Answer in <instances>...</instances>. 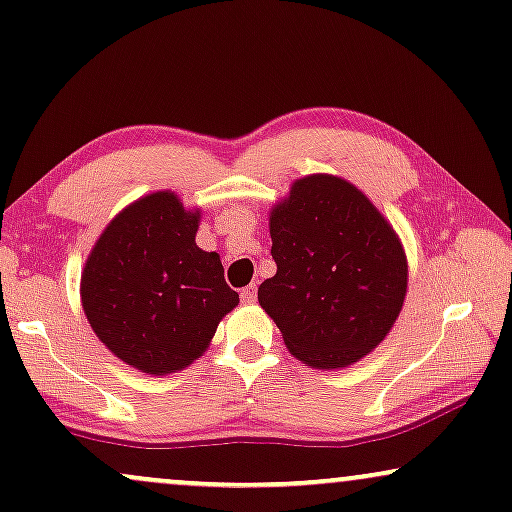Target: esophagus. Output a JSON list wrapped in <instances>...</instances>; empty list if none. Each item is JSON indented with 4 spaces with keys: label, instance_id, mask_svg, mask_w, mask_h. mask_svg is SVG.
<instances>
[{
    "label": "esophagus",
    "instance_id": "obj_1",
    "mask_svg": "<svg viewBox=\"0 0 512 512\" xmlns=\"http://www.w3.org/2000/svg\"><path fill=\"white\" fill-rule=\"evenodd\" d=\"M240 298H243V303H255V298H257V288L252 286H245L243 291H240Z\"/></svg>",
    "mask_w": 512,
    "mask_h": 512
}]
</instances>
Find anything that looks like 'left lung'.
<instances>
[{"label": "left lung", "instance_id": "1", "mask_svg": "<svg viewBox=\"0 0 512 512\" xmlns=\"http://www.w3.org/2000/svg\"><path fill=\"white\" fill-rule=\"evenodd\" d=\"M276 274L257 291L295 357L353 365L396 322L408 262L391 224L355 186L315 174L293 183L269 219Z\"/></svg>", "mask_w": 512, "mask_h": 512}]
</instances>
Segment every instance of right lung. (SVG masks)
<instances>
[{"mask_svg": "<svg viewBox=\"0 0 512 512\" xmlns=\"http://www.w3.org/2000/svg\"><path fill=\"white\" fill-rule=\"evenodd\" d=\"M200 212L152 193L116 217L85 262L80 295L97 338L140 372L183 369L238 305L217 252L195 245Z\"/></svg>", "mask_w": 512, "mask_h": 512, "instance_id": "right-lung-1", "label": "right lung"}]
</instances>
